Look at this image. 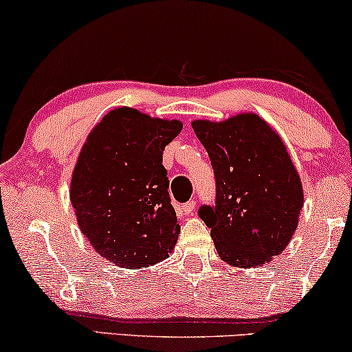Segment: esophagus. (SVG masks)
<instances>
[{
    "label": "esophagus",
    "instance_id": "1",
    "mask_svg": "<svg viewBox=\"0 0 352 352\" xmlns=\"http://www.w3.org/2000/svg\"><path fill=\"white\" fill-rule=\"evenodd\" d=\"M194 210H195V201L194 200H190V201H187V204L181 205V211L184 214H190Z\"/></svg>",
    "mask_w": 352,
    "mask_h": 352
}]
</instances>
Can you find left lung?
<instances>
[{"label": "left lung", "instance_id": "8db88e82", "mask_svg": "<svg viewBox=\"0 0 352 352\" xmlns=\"http://www.w3.org/2000/svg\"><path fill=\"white\" fill-rule=\"evenodd\" d=\"M192 128L214 171V205L200 206L199 216L218 254L232 266H261L292 240L305 200L282 139L254 113L195 120Z\"/></svg>", "mask_w": 352, "mask_h": 352}]
</instances>
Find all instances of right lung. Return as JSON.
Instances as JSON below:
<instances>
[{"label": "right lung", "mask_w": 352, "mask_h": 352, "mask_svg": "<svg viewBox=\"0 0 352 352\" xmlns=\"http://www.w3.org/2000/svg\"><path fill=\"white\" fill-rule=\"evenodd\" d=\"M181 129L177 120L120 107L81 148L70 186L76 221L96 252L120 267L152 266L175 248L181 226L162 160Z\"/></svg>", "instance_id": "1"}]
</instances>
